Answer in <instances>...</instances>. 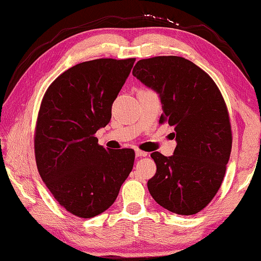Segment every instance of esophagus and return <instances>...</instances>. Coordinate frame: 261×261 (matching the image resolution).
<instances>
[{"label":"esophagus","instance_id":"esophagus-1","mask_svg":"<svg viewBox=\"0 0 261 261\" xmlns=\"http://www.w3.org/2000/svg\"><path fill=\"white\" fill-rule=\"evenodd\" d=\"M135 152H136V156H140V158H142V156H146L147 155L146 152L140 151V150H136Z\"/></svg>","mask_w":261,"mask_h":261}]
</instances>
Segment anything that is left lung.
Here are the masks:
<instances>
[{
  "instance_id": "left-lung-1",
  "label": "left lung",
  "mask_w": 261,
  "mask_h": 261,
  "mask_svg": "<svg viewBox=\"0 0 261 261\" xmlns=\"http://www.w3.org/2000/svg\"><path fill=\"white\" fill-rule=\"evenodd\" d=\"M132 74L159 95V122L174 126L176 140L173 155L151 154L156 172L148 192L174 214L201 212L221 187L232 146L224 98L208 74L181 57L139 60Z\"/></svg>"
}]
</instances>
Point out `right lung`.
I'll list each match as a JSON object with an SVG mask.
<instances>
[{
  "label": "right lung",
  "mask_w": 261,
  "mask_h": 261,
  "mask_svg": "<svg viewBox=\"0 0 261 261\" xmlns=\"http://www.w3.org/2000/svg\"><path fill=\"white\" fill-rule=\"evenodd\" d=\"M136 59H96L73 66L44 95L35 137L41 180L77 217L106 212L134 167L131 148L107 151L95 134L110 122L111 106Z\"/></svg>",
  "instance_id": "right-lung-1"
}]
</instances>
